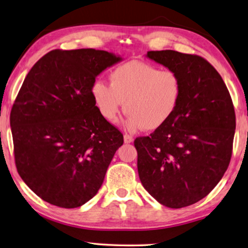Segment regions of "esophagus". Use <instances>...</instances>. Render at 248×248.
<instances>
[{"mask_svg":"<svg viewBox=\"0 0 248 248\" xmlns=\"http://www.w3.org/2000/svg\"><path fill=\"white\" fill-rule=\"evenodd\" d=\"M124 143H132L133 142V138L131 136H128V134H124Z\"/></svg>","mask_w":248,"mask_h":248,"instance_id":"34e87169","label":"esophagus"}]
</instances>
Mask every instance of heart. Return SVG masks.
Listing matches in <instances>:
<instances>
[{"mask_svg":"<svg viewBox=\"0 0 248 248\" xmlns=\"http://www.w3.org/2000/svg\"><path fill=\"white\" fill-rule=\"evenodd\" d=\"M110 85L96 80L91 92L96 108L114 124L121 109L128 112L124 127L129 132L156 130L177 110L182 96V80L173 70H159L147 62L131 61L116 67L109 75Z\"/></svg>","mask_w":248,"mask_h":248,"instance_id":"heart-1","label":"heart"}]
</instances>
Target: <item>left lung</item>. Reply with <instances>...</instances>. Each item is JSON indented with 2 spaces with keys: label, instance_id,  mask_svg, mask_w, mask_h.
I'll return each instance as SVG.
<instances>
[{
  "label": "left lung",
  "instance_id": "left-lung-1",
  "mask_svg": "<svg viewBox=\"0 0 248 248\" xmlns=\"http://www.w3.org/2000/svg\"><path fill=\"white\" fill-rule=\"evenodd\" d=\"M146 57L180 76L182 96L167 123L134 141L139 177L159 204L182 208L208 195L227 171L235 112L221 76L202 57L172 49Z\"/></svg>",
  "mask_w": 248,
  "mask_h": 248
}]
</instances>
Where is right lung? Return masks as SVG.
<instances>
[{"label": "right lung", "instance_id": "add662e5", "mask_svg": "<svg viewBox=\"0 0 248 248\" xmlns=\"http://www.w3.org/2000/svg\"><path fill=\"white\" fill-rule=\"evenodd\" d=\"M121 61L101 49H54L25 78L10 118L15 164L24 182L49 204L76 208L95 196L124 144L91 92L97 76Z\"/></svg>", "mask_w": 248, "mask_h": 248}]
</instances>
